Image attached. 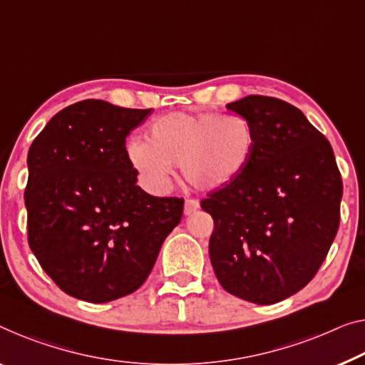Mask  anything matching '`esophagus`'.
Instances as JSON below:
<instances>
[{
	"label": "esophagus",
	"instance_id": "obj_1",
	"mask_svg": "<svg viewBox=\"0 0 365 365\" xmlns=\"http://www.w3.org/2000/svg\"><path fill=\"white\" fill-rule=\"evenodd\" d=\"M200 210V201L198 200H187L185 201V215L190 216L193 213H197V211Z\"/></svg>",
	"mask_w": 365,
	"mask_h": 365
}]
</instances>
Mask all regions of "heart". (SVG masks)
I'll list each match as a JSON object with an SVG mask.
<instances>
[{
	"label": "heart",
	"instance_id": "obj_1",
	"mask_svg": "<svg viewBox=\"0 0 365 365\" xmlns=\"http://www.w3.org/2000/svg\"><path fill=\"white\" fill-rule=\"evenodd\" d=\"M254 144L251 123L239 114L170 113L150 124L145 143H130L126 157L152 192L172 187L173 165L192 187L213 192L242 175Z\"/></svg>",
	"mask_w": 365,
	"mask_h": 365
}]
</instances>
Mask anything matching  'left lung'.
Listing matches in <instances>:
<instances>
[{"instance_id":"8db88e82","label":"left lung","mask_w":365,"mask_h":365,"mask_svg":"<svg viewBox=\"0 0 365 365\" xmlns=\"http://www.w3.org/2000/svg\"><path fill=\"white\" fill-rule=\"evenodd\" d=\"M251 123L252 159L201 208L215 221L210 259L221 287L242 300H285L322 267L339 226L341 173L328 139L279 98L226 105Z\"/></svg>"}]
</instances>
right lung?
<instances>
[{"label":"right lung","instance_id":"1","mask_svg":"<svg viewBox=\"0 0 365 365\" xmlns=\"http://www.w3.org/2000/svg\"><path fill=\"white\" fill-rule=\"evenodd\" d=\"M152 110L85 100L57 113L27 154L24 192L31 251L70 297L106 303L138 290L183 200L138 185L126 138Z\"/></svg>","mask_w":365,"mask_h":365}]
</instances>
